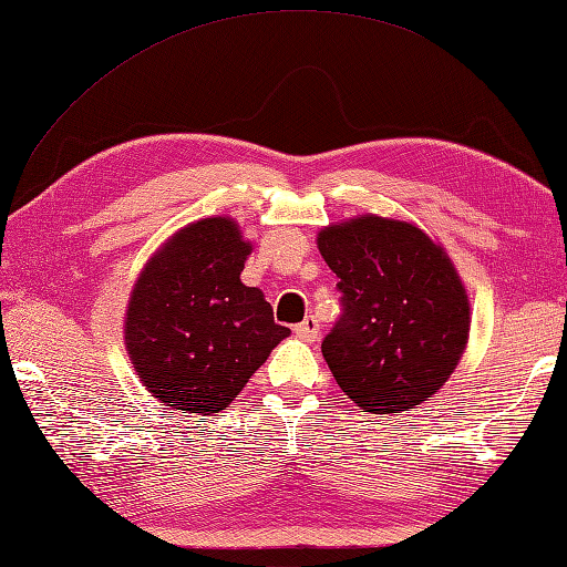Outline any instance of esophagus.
I'll use <instances>...</instances> for the list:
<instances>
[{
  "label": "esophagus",
  "instance_id": "1",
  "mask_svg": "<svg viewBox=\"0 0 567 567\" xmlns=\"http://www.w3.org/2000/svg\"><path fill=\"white\" fill-rule=\"evenodd\" d=\"M296 334L306 341H315L320 337V322H317L315 317H306L300 324H296Z\"/></svg>",
  "mask_w": 567,
  "mask_h": 567
}]
</instances>
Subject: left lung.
<instances>
[{
  "label": "left lung",
  "instance_id": "left-lung-1",
  "mask_svg": "<svg viewBox=\"0 0 567 567\" xmlns=\"http://www.w3.org/2000/svg\"><path fill=\"white\" fill-rule=\"evenodd\" d=\"M317 247L343 310L322 341L331 375L370 413L416 409L457 368L472 324L443 245L406 220L365 214L322 228Z\"/></svg>",
  "mask_w": 567,
  "mask_h": 567
}]
</instances>
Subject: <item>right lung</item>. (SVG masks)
I'll return each mask as SVG.
<instances>
[{
    "label": "right lung",
    "mask_w": 567,
    "mask_h": 567,
    "mask_svg": "<svg viewBox=\"0 0 567 567\" xmlns=\"http://www.w3.org/2000/svg\"><path fill=\"white\" fill-rule=\"evenodd\" d=\"M252 243L228 216L177 230L146 261L124 317V343L144 388L183 413L224 411L291 334L259 288L245 286Z\"/></svg>",
    "instance_id": "right-lung-1"
}]
</instances>
